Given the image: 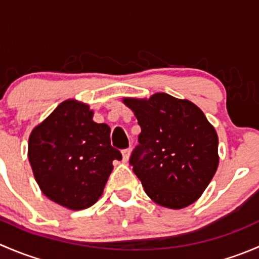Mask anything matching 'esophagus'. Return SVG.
Wrapping results in <instances>:
<instances>
[{
  "label": "esophagus",
  "mask_w": 259,
  "mask_h": 259,
  "mask_svg": "<svg viewBox=\"0 0 259 259\" xmlns=\"http://www.w3.org/2000/svg\"><path fill=\"white\" fill-rule=\"evenodd\" d=\"M130 153H132L130 149H125V150H122L121 154H122V161H124V163H127V161H129Z\"/></svg>",
  "instance_id": "1"
}]
</instances>
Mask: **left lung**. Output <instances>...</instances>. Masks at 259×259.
<instances>
[{
    "mask_svg": "<svg viewBox=\"0 0 259 259\" xmlns=\"http://www.w3.org/2000/svg\"><path fill=\"white\" fill-rule=\"evenodd\" d=\"M122 103L142 127L130 164L148 197L170 209L197 202L219 164L218 135L204 113L165 93Z\"/></svg>",
    "mask_w": 259,
    "mask_h": 259,
    "instance_id": "left-lung-1",
    "label": "left lung"
}]
</instances>
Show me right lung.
Returning a JSON list of instances; mask_svg holds the SVG:
<instances>
[{"label": "right lung", "mask_w": 259, "mask_h": 259, "mask_svg": "<svg viewBox=\"0 0 259 259\" xmlns=\"http://www.w3.org/2000/svg\"><path fill=\"white\" fill-rule=\"evenodd\" d=\"M89 104L67 99L28 138V160L41 192L70 210L91 207L103 195L121 154L110 144V126L93 120Z\"/></svg>", "instance_id": "add662e5"}]
</instances>
